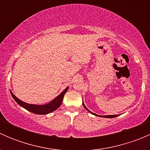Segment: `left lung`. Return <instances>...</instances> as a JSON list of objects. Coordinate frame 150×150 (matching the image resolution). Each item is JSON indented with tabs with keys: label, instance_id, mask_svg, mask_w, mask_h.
<instances>
[{
	"label": "left lung",
	"instance_id": "8db88e82",
	"mask_svg": "<svg viewBox=\"0 0 150 150\" xmlns=\"http://www.w3.org/2000/svg\"><path fill=\"white\" fill-rule=\"evenodd\" d=\"M83 107H84V108L86 109V110H87L90 113H91V114H93V115H96V116H99V117H107V118H112V117H117V115H96V114H95V113H93V112H91V111H89L88 110L87 108H86V106L84 105V104H83Z\"/></svg>",
	"mask_w": 150,
	"mask_h": 150
}]
</instances>
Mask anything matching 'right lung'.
<instances>
[{"label":"right lung","mask_w":150,"mask_h":150,"mask_svg":"<svg viewBox=\"0 0 150 150\" xmlns=\"http://www.w3.org/2000/svg\"><path fill=\"white\" fill-rule=\"evenodd\" d=\"M67 90L68 87L64 89L57 97H56L55 99H53L51 102H49V103L46 104H44V105H36V104H30L25 103V102H22L20 99H18L16 96H15L12 92H11V94L13 99H14L21 107L26 109L28 111L37 115H46L48 114V113L52 112L53 111H54V110H56L57 108L59 107V106L62 104V102L64 94H65L66 92L67 91Z\"/></svg>","instance_id":"add662e5"}]
</instances>
